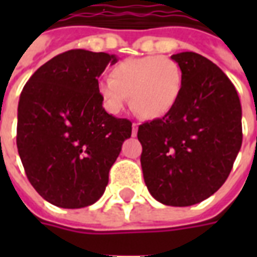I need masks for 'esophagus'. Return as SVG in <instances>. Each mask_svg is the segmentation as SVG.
Instances as JSON below:
<instances>
[{
	"label": "esophagus",
	"instance_id": "34e87169",
	"mask_svg": "<svg viewBox=\"0 0 257 257\" xmlns=\"http://www.w3.org/2000/svg\"><path fill=\"white\" fill-rule=\"evenodd\" d=\"M138 134V123L134 122L132 123V136H136Z\"/></svg>",
	"mask_w": 257,
	"mask_h": 257
}]
</instances>
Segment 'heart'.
Here are the masks:
<instances>
[{"instance_id":"obj_1","label":"heart","mask_w":257,"mask_h":257,"mask_svg":"<svg viewBox=\"0 0 257 257\" xmlns=\"http://www.w3.org/2000/svg\"><path fill=\"white\" fill-rule=\"evenodd\" d=\"M182 89L179 64L167 56L126 59L115 64L111 77L99 81L97 90L103 104L112 114L131 104L143 118H160L176 104Z\"/></svg>"}]
</instances>
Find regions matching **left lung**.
Here are the masks:
<instances>
[{
    "instance_id": "obj_1",
    "label": "left lung",
    "mask_w": 257,
    "mask_h": 257,
    "mask_svg": "<svg viewBox=\"0 0 257 257\" xmlns=\"http://www.w3.org/2000/svg\"><path fill=\"white\" fill-rule=\"evenodd\" d=\"M182 70L176 104L139 125L140 164L150 194L161 204L190 206L226 182L242 145V110L235 86L209 59L171 56Z\"/></svg>"
}]
</instances>
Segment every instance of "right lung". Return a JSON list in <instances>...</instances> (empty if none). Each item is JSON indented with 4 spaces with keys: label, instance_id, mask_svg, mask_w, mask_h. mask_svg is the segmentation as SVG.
I'll use <instances>...</instances> for the list:
<instances>
[{
    "label": "right lung",
    "instance_id": "obj_1",
    "mask_svg": "<svg viewBox=\"0 0 257 257\" xmlns=\"http://www.w3.org/2000/svg\"><path fill=\"white\" fill-rule=\"evenodd\" d=\"M117 58L71 49L42 64L18 106L16 145L31 186L60 208L100 198L132 122L103 108L97 78Z\"/></svg>",
    "mask_w": 257,
    "mask_h": 257
}]
</instances>
